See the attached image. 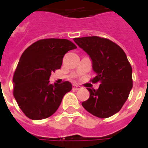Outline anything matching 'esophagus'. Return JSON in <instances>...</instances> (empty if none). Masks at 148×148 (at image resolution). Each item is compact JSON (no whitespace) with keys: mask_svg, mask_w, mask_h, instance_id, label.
<instances>
[{"mask_svg":"<svg viewBox=\"0 0 148 148\" xmlns=\"http://www.w3.org/2000/svg\"><path fill=\"white\" fill-rule=\"evenodd\" d=\"M80 88H81V86H77V85H73V90H79Z\"/></svg>","mask_w":148,"mask_h":148,"instance_id":"esophagus-1","label":"esophagus"}]
</instances>
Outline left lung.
Masks as SVG:
<instances>
[{
    "instance_id": "obj_1",
    "label": "left lung",
    "mask_w": 148,
    "mask_h": 148,
    "mask_svg": "<svg viewBox=\"0 0 148 148\" xmlns=\"http://www.w3.org/2000/svg\"><path fill=\"white\" fill-rule=\"evenodd\" d=\"M74 42L90 55L99 82L97 90L87 88L89 99L82 105L95 116L108 118L121 110L132 88V69L126 54L111 40L98 36L75 38Z\"/></svg>"
}]
</instances>
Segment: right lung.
Listing matches in <instances>:
<instances>
[{"instance_id":"obj_1","label":"right lung","mask_w":148,"mask_h":148,"mask_svg":"<svg viewBox=\"0 0 148 148\" xmlns=\"http://www.w3.org/2000/svg\"><path fill=\"white\" fill-rule=\"evenodd\" d=\"M77 48L66 39H44L32 43L21 55L13 76V95L26 116L45 119L55 113L72 89L70 82L50 83L51 72L60 69L66 53Z\"/></svg>"}]
</instances>
